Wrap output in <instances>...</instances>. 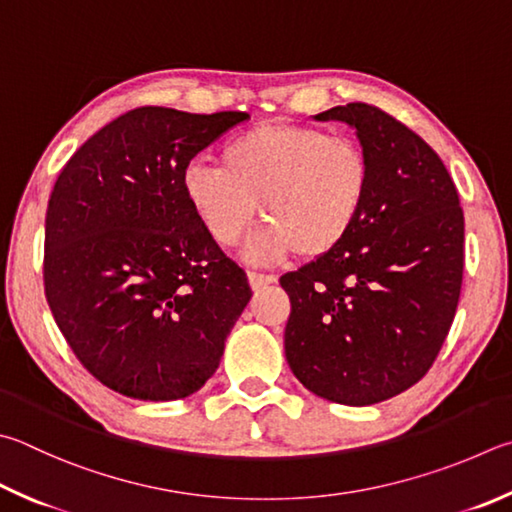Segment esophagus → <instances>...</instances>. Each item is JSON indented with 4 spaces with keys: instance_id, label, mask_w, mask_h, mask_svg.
Returning a JSON list of instances; mask_svg holds the SVG:
<instances>
[{
    "instance_id": "1",
    "label": "esophagus",
    "mask_w": 512,
    "mask_h": 512,
    "mask_svg": "<svg viewBox=\"0 0 512 512\" xmlns=\"http://www.w3.org/2000/svg\"><path fill=\"white\" fill-rule=\"evenodd\" d=\"M248 282H250V288H253V291H259V288H264V286H268V284H275V282H277V275H273V273H255V271H250V273H248Z\"/></svg>"
}]
</instances>
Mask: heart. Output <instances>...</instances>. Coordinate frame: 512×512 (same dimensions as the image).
<instances>
[{
  "label": "heart",
  "mask_w": 512,
  "mask_h": 512,
  "mask_svg": "<svg viewBox=\"0 0 512 512\" xmlns=\"http://www.w3.org/2000/svg\"><path fill=\"white\" fill-rule=\"evenodd\" d=\"M219 163L190 165L181 188L221 246L244 235L259 206L268 228L250 257L331 255L356 228L371 190V159L358 138L284 120L232 136Z\"/></svg>",
  "instance_id": "obj_1"
}]
</instances>
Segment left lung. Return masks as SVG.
<instances>
[{"label": "left lung", "instance_id": "left-lung-1", "mask_svg": "<svg viewBox=\"0 0 512 512\" xmlns=\"http://www.w3.org/2000/svg\"><path fill=\"white\" fill-rule=\"evenodd\" d=\"M356 127L371 190L331 255L280 277L291 300L284 351L327 401L374 405L421 380L445 342L463 280V210L430 145L367 102L315 116Z\"/></svg>", "mask_w": 512, "mask_h": 512}]
</instances>
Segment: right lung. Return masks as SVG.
Returning <instances> with one entry per match:
<instances>
[{
    "mask_svg": "<svg viewBox=\"0 0 512 512\" xmlns=\"http://www.w3.org/2000/svg\"><path fill=\"white\" fill-rule=\"evenodd\" d=\"M248 118L136 107L91 136L53 185L46 302L80 365L118 394L197 392L253 295L181 188L194 156Z\"/></svg>",
    "mask_w": 512,
    "mask_h": 512,
    "instance_id": "obj_1",
    "label": "right lung"
}]
</instances>
